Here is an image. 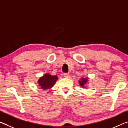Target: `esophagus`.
Masks as SVG:
<instances>
[{"instance_id": "1", "label": "esophagus", "mask_w": 128, "mask_h": 128, "mask_svg": "<svg viewBox=\"0 0 128 128\" xmlns=\"http://www.w3.org/2000/svg\"><path fill=\"white\" fill-rule=\"evenodd\" d=\"M64 76L66 78H70V74L68 73H66V74H64Z\"/></svg>"}]
</instances>
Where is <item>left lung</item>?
Returning a JSON list of instances; mask_svg holds the SVG:
<instances>
[{
  "label": "left lung",
  "mask_w": 128,
  "mask_h": 128,
  "mask_svg": "<svg viewBox=\"0 0 128 128\" xmlns=\"http://www.w3.org/2000/svg\"><path fill=\"white\" fill-rule=\"evenodd\" d=\"M86 82H87V78H82V80L79 81V84H80V86L84 87V85L86 84Z\"/></svg>",
  "instance_id": "obj_1"
}]
</instances>
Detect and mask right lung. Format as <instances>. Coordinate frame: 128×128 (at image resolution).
I'll return each mask as SVG.
<instances>
[{
    "instance_id": "right-lung-1",
    "label": "right lung",
    "mask_w": 128,
    "mask_h": 128,
    "mask_svg": "<svg viewBox=\"0 0 128 128\" xmlns=\"http://www.w3.org/2000/svg\"><path fill=\"white\" fill-rule=\"evenodd\" d=\"M58 76H52L49 74H46L40 78L38 80V84L43 90H48L50 89L54 86V83L58 80Z\"/></svg>"
}]
</instances>
